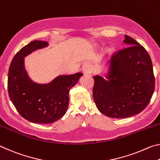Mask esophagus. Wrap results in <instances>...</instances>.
Masks as SVG:
<instances>
[{
    "label": "esophagus",
    "mask_w": 160,
    "mask_h": 160,
    "mask_svg": "<svg viewBox=\"0 0 160 160\" xmlns=\"http://www.w3.org/2000/svg\"><path fill=\"white\" fill-rule=\"evenodd\" d=\"M93 67L90 63H86L83 67V71L85 74H90L92 72Z\"/></svg>",
    "instance_id": "esophagus-1"
}]
</instances>
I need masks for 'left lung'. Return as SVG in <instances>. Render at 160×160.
Wrapping results in <instances>:
<instances>
[{
	"mask_svg": "<svg viewBox=\"0 0 160 160\" xmlns=\"http://www.w3.org/2000/svg\"><path fill=\"white\" fill-rule=\"evenodd\" d=\"M128 47L114 52L107 81L93 77V97L105 116L124 118L140 113L150 103L154 90V76L150 55L142 45L125 35Z\"/></svg>",
	"mask_w": 160,
	"mask_h": 160,
	"instance_id": "obj_1",
	"label": "left lung"
}]
</instances>
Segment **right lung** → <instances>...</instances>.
<instances>
[{"instance_id":"add662e5","label":"right lung","mask_w":160,"mask_h":160,"mask_svg":"<svg viewBox=\"0 0 160 160\" xmlns=\"http://www.w3.org/2000/svg\"><path fill=\"white\" fill-rule=\"evenodd\" d=\"M46 41L35 40L18 52L10 65L8 77L9 97L20 116L36 123H52L61 118L69 106V90L83 75H61L49 83L39 84L29 78L24 57L48 46Z\"/></svg>"}]
</instances>
